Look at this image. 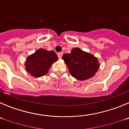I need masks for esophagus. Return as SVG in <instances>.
<instances>
[{"label":"esophagus","instance_id":"1","mask_svg":"<svg viewBox=\"0 0 129 129\" xmlns=\"http://www.w3.org/2000/svg\"><path fill=\"white\" fill-rule=\"evenodd\" d=\"M57 56L59 57V59H61L62 56V52H59V53H57Z\"/></svg>","mask_w":129,"mask_h":129}]
</instances>
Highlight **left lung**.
I'll list each match as a JSON object with an SVG mask.
<instances>
[{
    "instance_id": "1",
    "label": "left lung",
    "mask_w": 129,
    "mask_h": 129,
    "mask_svg": "<svg viewBox=\"0 0 129 129\" xmlns=\"http://www.w3.org/2000/svg\"><path fill=\"white\" fill-rule=\"evenodd\" d=\"M62 58L71 76L77 80L85 81L92 78L100 68L96 57L79 48H73L71 53L64 54Z\"/></svg>"
}]
</instances>
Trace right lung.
Segmentation results:
<instances>
[{
	"label": "right lung",
	"instance_id": "obj_1",
	"mask_svg": "<svg viewBox=\"0 0 129 129\" xmlns=\"http://www.w3.org/2000/svg\"><path fill=\"white\" fill-rule=\"evenodd\" d=\"M58 60V57L53 51H48L40 48L27 57L25 69L35 77L46 75L53 62Z\"/></svg>",
	"mask_w": 129,
	"mask_h": 129
}]
</instances>
